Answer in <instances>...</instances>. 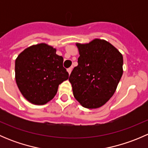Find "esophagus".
I'll list each match as a JSON object with an SVG mask.
<instances>
[{"instance_id":"34e87169","label":"esophagus","mask_w":148,"mask_h":148,"mask_svg":"<svg viewBox=\"0 0 148 148\" xmlns=\"http://www.w3.org/2000/svg\"><path fill=\"white\" fill-rule=\"evenodd\" d=\"M71 71H72V67H70V68L67 69V71H68V72H69V74H71Z\"/></svg>"}]
</instances>
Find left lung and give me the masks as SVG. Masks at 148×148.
<instances>
[{
    "label": "left lung",
    "instance_id": "left-lung-1",
    "mask_svg": "<svg viewBox=\"0 0 148 148\" xmlns=\"http://www.w3.org/2000/svg\"><path fill=\"white\" fill-rule=\"evenodd\" d=\"M78 65L69 76L75 99L85 108L102 107L112 97L123 74V57L110 43L96 38L77 44Z\"/></svg>",
    "mask_w": 148,
    "mask_h": 148
}]
</instances>
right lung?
<instances>
[{"label": "right lung", "instance_id": "right-lung-1", "mask_svg": "<svg viewBox=\"0 0 148 148\" xmlns=\"http://www.w3.org/2000/svg\"><path fill=\"white\" fill-rule=\"evenodd\" d=\"M46 44L31 46L18 56L15 63L16 82L23 96L34 104L51 100L59 85L68 79L64 59Z\"/></svg>", "mask_w": 148, "mask_h": 148}]
</instances>
